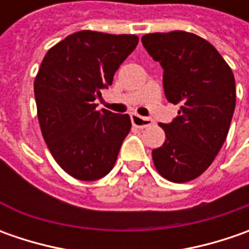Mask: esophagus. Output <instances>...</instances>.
Instances as JSON below:
<instances>
[{
	"label": "esophagus",
	"instance_id": "34e87169",
	"mask_svg": "<svg viewBox=\"0 0 249 249\" xmlns=\"http://www.w3.org/2000/svg\"><path fill=\"white\" fill-rule=\"evenodd\" d=\"M131 123L134 127H139V129H145V127H149L152 124V120L148 119V118H142L137 113H133L131 116Z\"/></svg>",
	"mask_w": 249,
	"mask_h": 249
}]
</instances>
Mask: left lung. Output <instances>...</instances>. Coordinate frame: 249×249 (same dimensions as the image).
Wrapping results in <instances>:
<instances>
[{
  "mask_svg": "<svg viewBox=\"0 0 249 249\" xmlns=\"http://www.w3.org/2000/svg\"><path fill=\"white\" fill-rule=\"evenodd\" d=\"M144 48L163 68L166 100L180 105L178 116L160 123L166 140L152 151L155 169L173 183L201 176L225 142L235 108L234 74L205 38L175 30L149 33Z\"/></svg>",
  "mask_w": 249,
  "mask_h": 249,
  "instance_id": "obj_1",
  "label": "left lung"
}]
</instances>
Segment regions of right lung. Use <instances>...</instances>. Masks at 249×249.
I'll return each mask as SVG.
<instances>
[{"label":"right lung","mask_w":249,"mask_h":249,"mask_svg":"<svg viewBox=\"0 0 249 249\" xmlns=\"http://www.w3.org/2000/svg\"><path fill=\"white\" fill-rule=\"evenodd\" d=\"M137 44L136 34L82 30L44 56L34 79L41 134L56 163L77 180L108 175L131 129L129 115L97 110L94 101Z\"/></svg>","instance_id":"right-lung-1"}]
</instances>
